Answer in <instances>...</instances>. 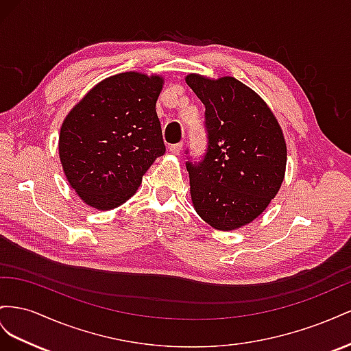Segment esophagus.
I'll return each instance as SVG.
<instances>
[{"mask_svg":"<svg viewBox=\"0 0 351 351\" xmlns=\"http://www.w3.org/2000/svg\"><path fill=\"white\" fill-rule=\"evenodd\" d=\"M182 147H184V144H182V143H178V144H172V145H169V149H170V153H173V154H179V153H181Z\"/></svg>","mask_w":351,"mask_h":351,"instance_id":"1","label":"esophagus"}]
</instances>
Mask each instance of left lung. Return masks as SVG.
Returning a JSON list of instances; mask_svg holds the SVG:
<instances>
[{
    "label": "left lung",
    "instance_id": "1",
    "mask_svg": "<svg viewBox=\"0 0 351 351\" xmlns=\"http://www.w3.org/2000/svg\"><path fill=\"white\" fill-rule=\"evenodd\" d=\"M185 81L206 107V153L185 163L193 204L210 226L232 231L254 220L281 188L284 135L263 99L238 79L188 75Z\"/></svg>",
    "mask_w": 351,
    "mask_h": 351
}]
</instances>
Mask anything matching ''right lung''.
<instances>
[{
	"label": "right lung",
	"mask_w": 351,
	"mask_h": 351,
	"mask_svg": "<svg viewBox=\"0 0 351 351\" xmlns=\"http://www.w3.org/2000/svg\"><path fill=\"white\" fill-rule=\"evenodd\" d=\"M163 79L136 72L104 79L67 114L58 153L69 184L86 204L110 210L131 198L163 156L156 101Z\"/></svg>",
	"instance_id": "obj_1"
}]
</instances>
